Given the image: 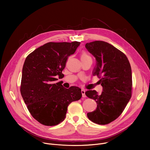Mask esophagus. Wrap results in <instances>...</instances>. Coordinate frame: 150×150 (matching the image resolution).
<instances>
[{"label": "esophagus", "mask_w": 150, "mask_h": 150, "mask_svg": "<svg viewBox=\"0 0 150 150\" xmlns=\"http://www.w3.org/2000/svg\"><path fill=\"white\" fill-rule=\"evenodd\" d=\"M85 90H83V89H82V90H81V93H82V97H86V96H85Z\"/></svg>", "instance_id": "obj_1"}]
</instances>
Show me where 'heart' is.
<instances>
[{
    "instance_id": "b5f03b06",
    "label": "heart",
    "mask_w": 150,
    "mask_h": 150,
    "mask_svg": "<svg viewBox=\"0 0 150 150\" xmlns=\"http://www.w3.org/2000/svg\"><path fill=\"white\" fill-rule=\"evenodd\" d=\"M91 59V56L86 52H83L81 55V59Z\"/></svg>"
}]
</instances>
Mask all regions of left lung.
I'll list each match as a JSON object with an SVG mask.
<instances>
[{"label":"left lung","mask_w":150,"mask_h":150,"mask_svg":"<svg viewBox=\"0 0 150 150\" xmlns=\"http://www.w3.org/2000/svg\"><path fill=\"white\" fill-rule=\"evenodd\" d=\"M85 47L97 60L93 75L103 87L101 94L89 90L85 95L97 104L95 111L87 113L88 119L98 125H107L123 112L132 96V78L130 63L126 56L108 42L95 41Z\"/></svg>","instance_id":"left-lung-1"}]
</instances>
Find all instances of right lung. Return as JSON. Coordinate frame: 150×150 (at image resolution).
I'll list each match as a JSON object with an SVG mask.
<instances>
[{
  "label": "right lung",
  "mask_w": 150,
  "mask_h": 150,
  "mask_svg": "<svg viewBox=\"0 0 150 150\" xmlns=\"http://www.w3.org/2000/svg\"><path fill=\"white\" fill-rule=\"evenodd\" d=\"M80 42H49L26 57L22 72L20 91L32 116L45 126H55L64 120L68 106L82 97L81 89L64 88L60 82L68 57Z\"/></svg>",
  "instance_id": "1"
}]
</instances>
